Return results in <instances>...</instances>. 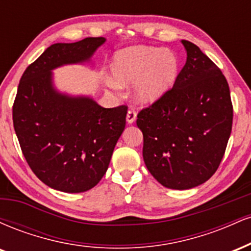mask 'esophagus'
I'll return each instance as SVG.
<instances>
[{
	"mask_svg": "<svg viewBox=\"0 0 251 251\" xmlns=\"http://www.w3.org/2000/svg\"><path fill=\"white\" fill-rule=\"evenodd\" d=\"M135 118H137V113H135L134 109H129L127 112V116H126V122L128 124H133Z\"/></svg>",
	"mask_w": 251,
	"mask_h": 251,
	"instance_id": "obj_1",
	"label": "esophagus"
}]
</instances>
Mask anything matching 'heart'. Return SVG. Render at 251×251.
Segmentation results:
<instances>
[{
  "mask_svg": "<svg viewBox=\"0 0 251 251\" xmlns=\"http://www.w3.org/2000/svg\"><path fill=\"white\" fill-rule=\"evenodd\" d=\"M177 54L168 48L133 46L119 50L111 62L112 87L135 82L133 98L138 103L159 100L175 86L179 75Z\"/></svg>",
  "mask_w": 251,
  "mask_h": 251,
  "instance_id": "heart-1",
  "label": "heart"
}]
</instances>
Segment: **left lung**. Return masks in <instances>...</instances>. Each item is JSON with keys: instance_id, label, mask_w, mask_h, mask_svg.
Listing matches in <instances>:
<instances>
[{"instance_id": "left-lung-1", "label": "left lung", "mask_w": 251, "mask_h": 251, "mask_svg": "<svg viewBox=\"0 0 251 251\" xmlns=\"http://www.w3.org/2000/svg\"><path fill=\"white\" fill-rule=\"evenodd\" d=\"M186 62L165 96L138 113L148 170L163 186L196 188L215 174L232 127L226 76L192 42L181 40Z\"/></svg>"}]
</instances>
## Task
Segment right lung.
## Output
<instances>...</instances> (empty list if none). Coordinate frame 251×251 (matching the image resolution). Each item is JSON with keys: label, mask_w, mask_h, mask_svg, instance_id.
Wrapping results in <instances>:
<instances>
[{"label": "right lung", "mask_w": 251, "mask_h": 251, "mask_svg": "<svg viewBox=\"0 0 251 251\" xmlns=\"http://www.w3.org/2000/svg\"><path fill=\"white\" fill-rule=\"evenodd\" d=\"M105 37L54 43L27 67L13 106L15 133L28 165L54 190L77 194L94 188L107 171L126 124V106L103 108L91 97L55 88L53 72L91 62Z\"/></svg>", "instance_id": "right-lung-1"}]
</instances>
